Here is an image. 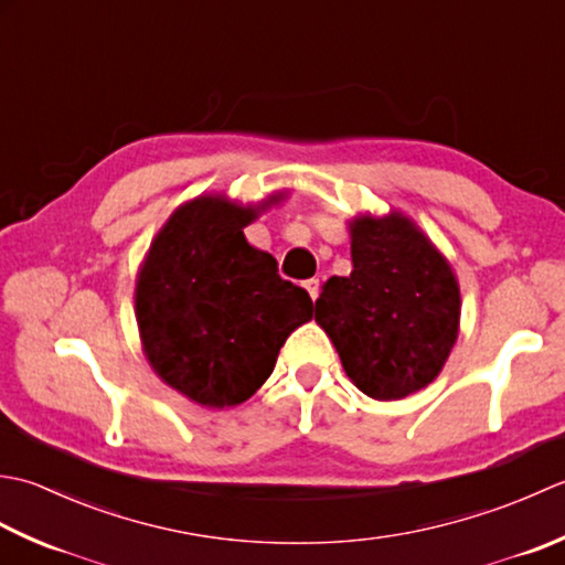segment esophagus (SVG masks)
<instances>
[{
  "mask_svg": "<svg viewBox=\"0 0 565 565\" xmlns=\"http://www.w3.org/2000/svg\"><path fill=\"white\" fill-rule=\"evenodd\" d=\"M302 287H305V290L309 292V297L317 299V295H319V280H317V278H309V280H305V282H302Z\"/></svg>",
  "mask_w": 565,
  "mask_h": 565,
  "instance_id": "1",
  "label": "esophagus"
}]
</instances>
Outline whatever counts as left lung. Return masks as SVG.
<instances>
[{
    "mask_svg": "<svg viewBox=\"0 0 565 565\" xmlns=\"http://www.w3.org/2000/svg\"><path fill=\"white\" fill-rule=\"evenodd\" d=\"M349 278L333 275L315 302L317 324L343 371L373 399H399L439 375L458 333L456 275L407 216L351 222Z\"/></svg>",
    "mask_w": 565,
    "mask_h": 565,
    "instance_id": "8db88e82",
    "label": "left lung"
}]
</instances>
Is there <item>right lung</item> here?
<instances>
[{"instance_id":"1","label":"right lung","mask_w":565,"mask_h":565,"mask_svg":"<svg viewBox=\"0 0 565 565\" xmlns=\"http://www.w3.org/2000/svg\"><path fill=\"white\" fill-rule=\"evenodd\" d=\"M256 210L198 198L168 218L136 285V319L163 383L204 407H234L270 377L312 299L253 248Z\"/></svg>"}]
</instances>
